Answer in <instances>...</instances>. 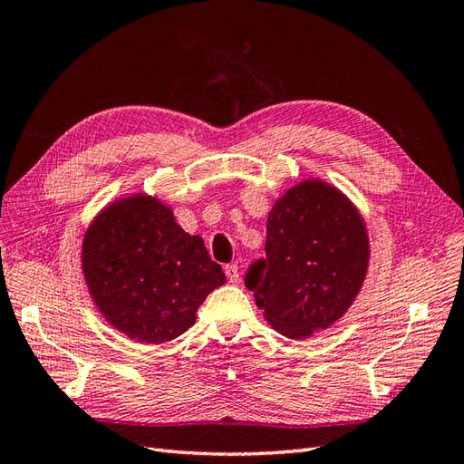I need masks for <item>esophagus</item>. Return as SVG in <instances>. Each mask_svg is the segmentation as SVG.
<instances>
[{
  "label": "esophagus",
  "mask_w": 464,
  "mask_h": 464,
  "mask_svg": "<svg viewBox=\"0 0 464 464\" xmlns=\"http://www.w3.org/2000/svg\"><path fill=\"white\" fill-rule=\"evenodd\" d=\"M224 273H227V276H228V280H230L232 285L237 283V278H240V271H237V265L236 263L224 265Z\"/></svg>",
  "instance_id": "34e87169"
}]
</instances>
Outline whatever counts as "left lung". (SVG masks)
Wrapping results in <instances>:
<instances>
[{"instance_id": "8db88e82", "label": "left lung", "mask_w": 464, "mask_h": 464, "mask_svg": "<svg viewBox=\"0 0 464 464\" xmlns=\"http://www.w3.org/2000/svg\"><path fill=\"white\" fill-rule=\"evenodd\" d=\"M370 242L356 207L319 179L288 189L266 218L265 257L246 286L273 329L305 339L341 319L362 288Z\"/></svg>"}]
</instances>
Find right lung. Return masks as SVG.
<instances>
[{"label":"right lung","mask_w":464,"mask_h":464,"mask_svg":"<svg viewBox=\"0 0 464 464\" xmlns=\"http://www.w3.org/2000/svg\"><path fill=\"white\" fill-rule=\"evenodd\" d=\"M82 273L111 327L139 343L176 339L195 312L227 283L199 236H189L172 210L149 195L106 207L82 240Z\"/></svg>","instance_id":"right-lung-1"}]
</instances>
